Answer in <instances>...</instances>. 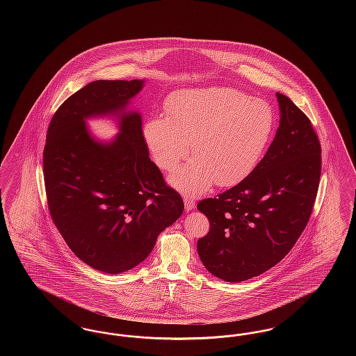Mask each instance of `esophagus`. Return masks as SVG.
<instances>
[{"label": "esophagus", "instance_id": "esophagus-1", "mask_svg": "<svg viewBox=\"0 0 356 356\" xmlns=\"http://www.w3.org/2000/svg\"><path fill=\"white\" fill-rule=\"evenodd\" d=\"M184 205H186V211H191V209H195L196 203H195V200L192 199V196L186 195V196H184Z\"/></svg>", "mask_w": 356, "mask_h": 356}]
</instances>
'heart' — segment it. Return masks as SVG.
<instances>
[{
	"mask_svg": "<svg viewBox=\"0 0 356 356\" xmlns=\"http://www.w3.org/2000/svg\"><path fill=\"white\" fill-rule=\"evenodd\" d=\"M167 118L144 124L143 136L161 170H173L189 153L195 157L176 170L170 183L197 196L215 183L236 186L254 172L271 145L276 113L263 99L212 86L184 89L165 102Z\"/></svg>",
	"mask_w": 356,
	"mask_h": 356,
	"instance_id": "obj_1",
	"label": "heart"
}]
</instances>
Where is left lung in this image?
Segmentation results:
<instances>
[{
	"mask_svg": "<svg viewBox=\"0 0 356 356\" xmlns=\"http://www.w3.org/2000/svg\"><path fill=\"white\" fill-rule=\"evenodd\" d=\"M280 121L257 168L237 186L204 199L197 209L209 232L197 241L204 267L240 283L276 266L305 231L316 199L322 148L311 121L276 93Z\"/></svg>",
	"mask_w": 356,
	"mask_h": 356,
	"instance_id": "obj_1",
	"label": "left lung"
}]
</instances>
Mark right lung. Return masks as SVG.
<instances>
[{"label":"right lung","mask_w":356,"mask_h":356,"mask_svg":"<svg viewBox=\"0 0 356 356\" xmlns=\"http://www.w3.org/2000/svg\"><path fill=\"white\" fill-rule=\"evenodd\" d=\"M144 80H99L67 99L51 119L44 179L51 219L69 248L97 271H129L152 252L184 203L149 159L141 115L127 106ZM112 115L111 142L90 135L86 120Z\"/></svg>","instance_id":"1"}]
</instances>
